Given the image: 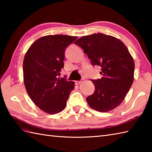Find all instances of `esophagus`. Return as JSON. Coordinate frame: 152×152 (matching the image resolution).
<instances>
[{
	"instance_id": "obj_1",
	"label": "esophagus",
	"mask_w": 152,
	"mask_h": 152,
	"mask_svg": "<svg viewBox=\"0 0 152 152\" xmlns=\"http://www.w3.org/2000/svg\"><path fill=\"white\" fill-rule=\"evenodd\" d=\"M81 82H82L81 80H78V81H75V84L76 85H79Z\"/></svg>"
}]
</instances>
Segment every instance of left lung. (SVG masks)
Wrapping results in <instances>:
<instances>
[{
    "label": "left lung",
    "mask_w": 152,
    "mask_h": 152,
    "mask_svg": "<svg viewBox=\"0 0 152 152\" xmlns=\"http://www.w3.org/2000/svg\"><path fill=\"white\" fill-rule=\"evenodd\" d=\"M91 59L101 67V79L92 80L95 91L86 98L91 108L106 112L124 101L134 80V63L127 48L114 37L102 33L84 36L75 42Z\"/></svg>",
    "instance_id": "1"
}]
</instances>
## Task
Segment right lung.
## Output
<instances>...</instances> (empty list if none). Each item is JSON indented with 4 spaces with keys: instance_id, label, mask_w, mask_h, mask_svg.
Masks as SVG:
<instances>
[{
    "instance_id": "add662e5",
    "label": "right lung",
    "mask_w": 152,
    "mask_h": 152,
    "mask_svg": "<svg viewBox=\"0 0 152 152\" xmlns=\"http://www.w3.org/2000/svg\"><path fill=\"white\" fill-rule=\"evenodd\" d=\"M68 35H48L38 38L28 48L23 60V80L32 101L50 114L64 109L74 82L59 78L64 66V50L77 39Z\"/></svg>"
}]
</instances>
